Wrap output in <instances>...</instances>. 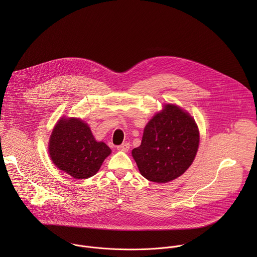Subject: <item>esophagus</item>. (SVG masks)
<instances>
[{
    "instance_id": "34e87169",
    "label": "esophagus",
    "mask_w": 257,
    "mask_h": 257,
    "mask_svg": "<svg viewBox=\"0 0 257 257\" xmlns=\"http://www.w3.org/2000/svg\"><path fill=\"white\" fill-rule=\"evenodd\" d=\"M117 149H118V151H120V152L127 153V152L130 150V144H129L128 142H124V143H122L121 145H119Z\"/></svg>"
}]
</instances>
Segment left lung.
<instances>
[{
	"label": "left lung",
	"mask_w": 257,
	"mask_h": 257,
	"mask_svg": "<svg viewBox=\"0 0 257 257\" xmlns=\"http://www.w3.org/2000/svg\"><path fill=\"white\" fill-rule=\"evenodd\" d=\"M198 145L194 119L180 106L167 103L145 126L141 144L132 151V157L144 178L167 183L186 172Z\"/></svg>",
	"instance_id": "left-lung-1"
}]
</instances>
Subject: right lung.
Returning <instances> with one entry per match:
<instances>
[{
    "label": "right lung",
    "instance_id": "obj_1",
    "mask_svg": "<svg viewBox=\"0 0 257 257\" xmlns=\"http://www.w3.org/2000/svg\"><path fill=\"white\" fill-rule=\"evenodd\" d=\"M112 151L96 141L87 123L77 118H61L49 141V155L58 169L74 179L95 175Z\"/></svg>",
    "mask_w": 257,
    "mask_h": 257
}]
</instances>
